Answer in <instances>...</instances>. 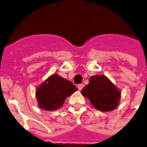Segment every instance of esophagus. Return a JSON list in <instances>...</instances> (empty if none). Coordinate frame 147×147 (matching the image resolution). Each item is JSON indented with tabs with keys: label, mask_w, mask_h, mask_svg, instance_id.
Instances as JSON below:
<instances>
[{
	"label": "esophagus",
	"mask_w": 147,
	"mask_h": 147,
	"mask_svg": "<svg viewBox=\"0 0 147 147\" xmlns=\"http://www.w3.org/2000/svg\"><path fill=\"white\" fill-rule=\"evenodd\" d=\"M77 88H78V90L79 91H81L83 88H84V84H79L78 86H77Z\"/></svg>",
	"instance_id": "esophagus-1"
}]
</instances>
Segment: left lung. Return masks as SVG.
<instances>
[{"label": "left lung", "mask_w": 147, "mask_h": 147, "mask_svg": "<svg viewBox=\"0 0 147 147\" xmlns=\"http://www.w3.org/2000/svg\"><path fill=\"white\" fill-rule=\"evenodd\" d=\"M88 98L95 109L108 112L115 110L119 104L121 91L109 78L104 75L93 76L81 91Z\"/></svg>", "instance_id": "obj_1"}]
</instances>
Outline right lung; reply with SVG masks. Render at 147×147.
<instances>
[{"label": "right lung", "instance_id": "right-lung-1", "mask_svg": "<svg viewBox=\"0 0 147 147\" xmlns=\"http://www.w3.org/2000/svg\"><path fill=\"white\" fill-rule=\"evenodd\" d=\"M77 91L76 87L58 74H53L40 84L36 90L38 107L52 111L63 106L67 97Z\"/></svg>", "mask_w": 147, "mask_h": 147}]
</instances>
